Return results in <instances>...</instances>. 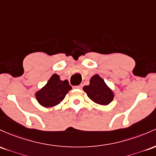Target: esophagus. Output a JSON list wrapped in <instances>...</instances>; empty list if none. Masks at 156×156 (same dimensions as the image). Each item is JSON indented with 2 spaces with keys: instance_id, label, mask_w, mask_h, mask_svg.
<instances>
[{
  "instance_id": "esophagus-1",
  "label": "esophagus",
  "mask_w": 156,
  "mask_h": 156,
  "mask_svg": "<svg viewBox=\"0 0 156 156\" xmlns=\"http://www.w3.org/2000/svg\"><path fill=\"white\" fill-rule=\"evenodd\" d=\"M75 87L77 89H82V87H83V85H77V86H75Z\"/></svg>"
}]
</instances>
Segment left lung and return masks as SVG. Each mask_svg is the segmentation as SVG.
I'll return each instance as SVG.
<instances>
[{"label":"left lung","mask_w":156,"mask_h":156,"mask_svg":"<svg viewBox=\"0 0 156 156\" xmlns=\"http://www.w3.org/2000/svg\"><path fill=\"white\" fill-rule=\"evenodd\" d=\"M83 90L92 101L101 105H107L113 99V93L104 80L96 74L90 78L89 85L84 86Z\"/></svg>","instance_id":"8db88e82"}]
</instances>
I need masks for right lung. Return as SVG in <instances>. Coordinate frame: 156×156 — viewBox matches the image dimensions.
Returning a JSON list of instances; mask_svg holds the SVG:
<instances>
[{
	"label": "right lung",
	"mask_w": 156,
	"mask_h": 156,
	"mask_svg": "<svg viewBox=\"0 0 156 156\" xmlns=\"http://www.w3.org/2000/svg\"><path fill=\"white\" fill-rule=\"evenodd\" d=\"M72 88L67 80L62 81L57 74H53L41 90L36 93L37 100L41 105L49 108L58 105Z\"/></svg>",
	"instance_id": "1"
}]
</instances>
